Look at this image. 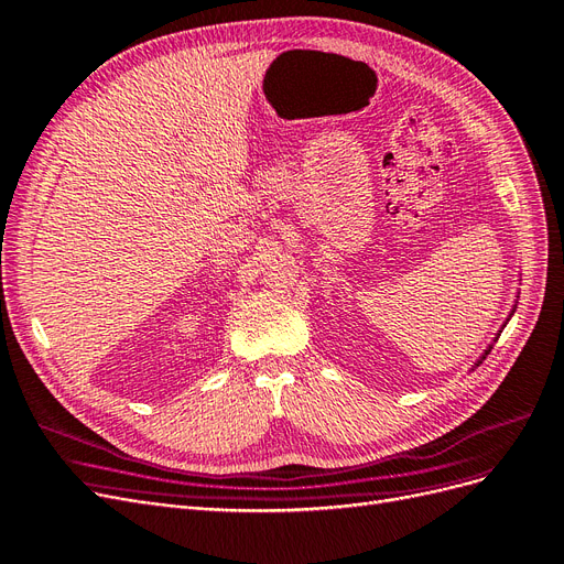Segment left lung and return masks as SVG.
Listing matches in <instances>:
<instances>
[{
    "label": "left lung",
    "mask_w": 564,
    "mask_h": 564,
    "mask_svg": "<svg viewBox=\"0 0 564 564\" xmlns=\"http://www.w3.org/2000/svg\"><path fill=\"white\" fill-rule=\"evenodd\" d=\"M513 312H516V306H513ZM513 312H511V314H508V318H506V323H508V321H511V316H513ZM506 323H503V325H506ZM503 325H501V328H503ZM499 333H501V330H499ZM499 333H497V335H499ZM495 341H497V337H495ZM495 341H492V344H489V347H487V349H485V351H482V356H480V358H478V360H476V366H474V368H478V366H480V362H482V360H485V356H487V354H489V351H492V347H495ZM474 368H470V370H474Z\"/></svg>",
    "instance_id": "obj_1"
}]
</instances>
